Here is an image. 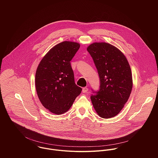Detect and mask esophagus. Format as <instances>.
<instances>
[{"label": "esophagus", "mask_w": 158, "mask_h": 158, "mask_svg": "<svg viewBox=\"0 0 158 158\" xmlns=\"http://www.w3.org/2000/svg\"><path fill=\"white\" fill-rule=\"evenodd\" d=\"M88 88H86V87H85V88H83L82 92H83V93H86V92H88Z\"/></svg>", "instance_id": "esophagus-1"}]
</instances>
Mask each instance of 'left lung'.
<instances>
[{
    "label": "left lung",
    "instance_id": "obj_1",
    "mask_svg": "<svg viewBox=\"0 0 158 158\" xmlns=\"http://www.w3.org/2000/svg\"><path fill=\"white\" fill-rule=\"evenodd\" d=\"M87 50L99 75L100 89L90 97L93 106L102 118L115 117L124 107L133 88L132 73L124 54L106 43H94Z\"/></svg>",
    "mask_w": 158,
    "mask_h": 158
}]
</instances>
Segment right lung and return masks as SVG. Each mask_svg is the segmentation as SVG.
<instances>
[{
    "label": "right lung",
    "mask_w": 158,
    "mask_h": 158,
    "mask_svg": "<svg viewBox=\"0 0 158 158\" xmlns=\"http://www.w3.org/2000/svg\"><path fill=\"white\" fill-rule=\"evenodd\" d=\"M80 45L63 41L43 58L36 72L35 86L43 106L57 115L66 113L82 89L76 85L70 61Z\"/></svg>",
    "instance_id": "add662e5"
}]
</instances>
